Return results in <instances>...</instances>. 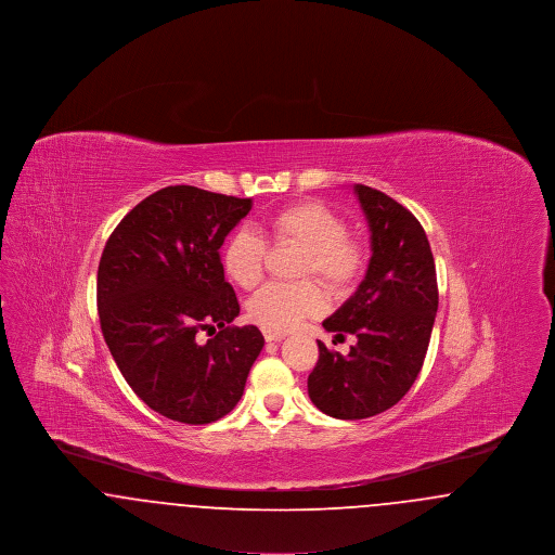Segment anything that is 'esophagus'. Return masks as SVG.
Returning <instances> with one entry per match:
<instances>
[{
    "label": "esophagus",
    "instance_id": "esophagus-1",
    "mask_svg": "<svg viewBox=\"0 0 555 555\" xmlns=\"http://www.w3.org/2000/svg\"><path fill=\"white\" fill-rule=\"evenodd\" d=\"M285 337V333H276V331H264L266 341H281Z\"/></svg>",
    "mask_w": 555,
    "mask_h": 555
}]
</instances>
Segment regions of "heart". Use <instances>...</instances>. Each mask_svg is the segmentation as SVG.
I'll list each match as a JSON object with an SVG mask.
<instances>
[{
	"mask_svg": "<svg viewBox=\"0 0 555 555\" xmlns=\"http://www.w3.org/2000/svg\"><path fill=\"white\" fill-rule=\"evenodd\" d=\"M272 243L304 247L299 276L317 274L331 289L351 287L364 268V247L347 235L344 216L320 202H297L272 211L264 222ZM266 241L256 231L241 227L227 238L222 266L227 276L243 289L260 283L264 272ZM326 308V295L317 281L268 283L247 301V317L264 331L285 333L304 318L318 317Z\"/></svg>",
	"mask_w": 555,
	"mask_h": 555,
	"instance_id": "obj_1",
	"label": "heart"
}]
</instances>
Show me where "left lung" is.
I'll return each mask as SVG.
<instances>
[{"mask_svg": "<svg viewBox=\"0 0 555 555\" xmlns=\"http://www.w3.org/2000/svg\"><path fill=\"white\" fill-rule=\"evenodd\" d=\"M370 227L369 270L358 291L322 322L337 337L353 335L349 353L318 341L308 396L320 412L360 421L393 408L410 391L430 341L439 306L435 258L416 216L393 197L353 186Z\"/></svg>", "mask_w": 555, "mask_h": 555, "instance_id": "obj_1", "label": "left lung"}]
</instances>
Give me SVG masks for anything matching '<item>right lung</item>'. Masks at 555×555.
<instances>
[{"label": "right lung", "instance_id": "obj_1", "mask_svg": "<svg viewBox=\"0 0 555 555\" xmlns=\"http://www.w3.org/2000/svg\"><path fill=\"white\" fill-rule=\"evenodd\" d=\"M249 210V197L166 186L107 238L98 268L104 339L137 397L170 421L227 416L264 347L258 326H231L237 295L218 254ZM202 330L215 333L204 345Z\"/></svg>", "mask_w": 555, "mask_h": 555}]
</instances>
